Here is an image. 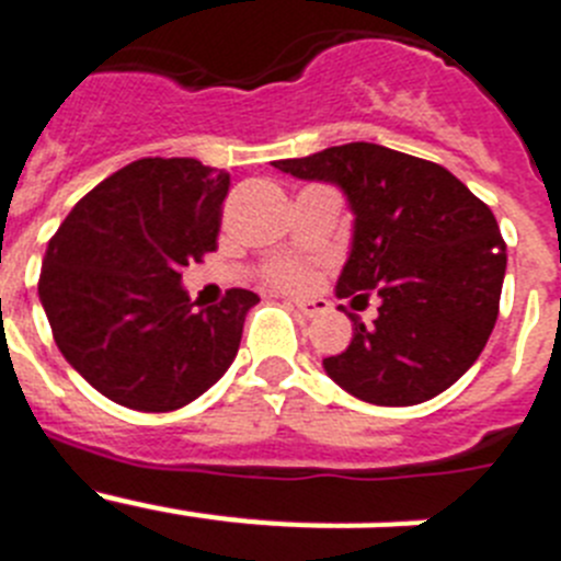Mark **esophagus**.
I'll list each match as a JSON object with an SVG mask.
<instances>
[{
  "label": "esophagus",
  "instance_id": "34e87169",
  "mask_svg": "<svg viewBox=\"0 0 561 561\" xmlns=\"http://www.w3.org/2000/svg\"><path fill=\"white\" fill-rule=\"evenodd\" d=\"M291 306L304 317H317L325 309V304H320V300H291Z\"/></svg>",
  "mask_w": 561,
  "mask_h": 561
}]
</instances>
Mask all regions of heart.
<instances>
[{
    "instance_id": "b5f03b06",
    "label": "heart",
    "mask_w": 561,
    "mask_h": 561,
    "mask_svg": "<svg viewBox=\"0 0 561 561\" xmlns=\"http://www.w3.org/2000/svg\"><path fill=\"white\" fill-rule=\"evenodd\" d=\"M266 280L277 289L286 291H304L314 284V270L304 261H275L266 270Z\"/></svg>"
}]
</instances>
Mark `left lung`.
<instances>
[{"mask_svg": "<svg viewBox=\"0 0 561 561\" xmlns=\"http://www.w3.org/2000/svg\"><path fill=\"white\" fill-rule=\"evenodd\" d=\"M272 165L342 187L356 219L336 295H379L374 325L351 314L354 340L323 359L325 374L381 408H410L453 388L497 323L505 241L489 205L438 162L376 142Z\"/></svg>", "mask_w": 561, "mask_h": 561, "instance_id": "left-lung-1", "label": "left lung"}]
</instances>
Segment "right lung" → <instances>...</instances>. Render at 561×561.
Returning <instances> with one entry per match:
<instances>
[{"mask_svg":"<svg viewBox=\"0 0 561 561\" xmlns=\"http://www.w3.org/2000/svg\"><path fill=\"white\" fill-rule=\"evenodd\" d=\"M230 173L146 157L72 207L49 238L38 297L53 340L83 379L142 413L199 399L238 354L255 291L196 309L182 270L216 250Z\"/></svg>","mask_w":561,"mask_h":561,"instance_id":"1","label":"right lung"}]
</instances>
